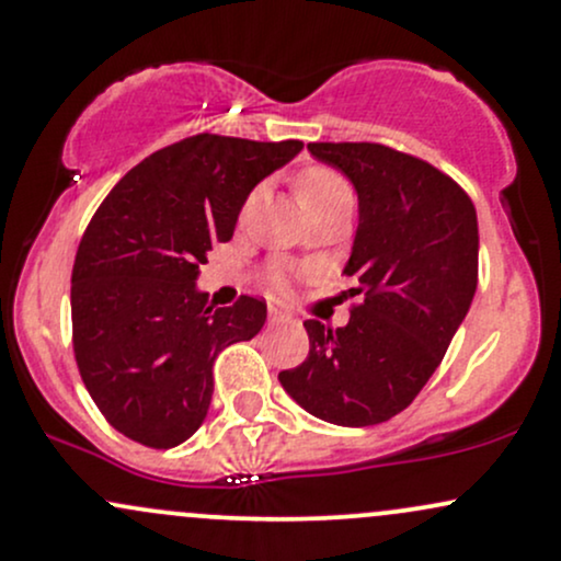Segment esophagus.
<instances>
[{
	"mask_svg": "<svg viewBox=\"0 0 561 561\" xmlns=\"http://www.w3.org/2000/svg\"><path fill=\"white\" fill-rule=\"evenodd\" d=\"M268 321H289V313L287 311H282V308H276V306H268Z\"/></svg>",
	"mask_w": 561,
	"mask_h": 561,
	"instance_id": "obj_1",
	"label": "esophagus"
}]
</instances>
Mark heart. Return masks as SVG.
<instances>
[{
  "label": "heart",
  "instance_id": "b5f03b06",
  "mask_svg": "<svg viewBox=\"0 0 561 561\" xmlns=\"http://www.w3.org/2000/svg\"><path fill=\"white\" fill-rule=\"evenodd\" d=\"M293 184L295 197H298V203L302 205L306 214L313 208H321V205H330L334 199H353L351 186H347L345 179L334 169H330V165H302V169L295 173ZM268 285L274 289H287V274L282 272V268H274L272 276H268Z\"/></svg>",
  "mask_w": 561,
  "mask_h": 561
}]
</instances>
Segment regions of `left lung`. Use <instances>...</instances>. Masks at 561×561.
<instances>
[{
  "label": "left lung",
  "mask_w": 561,
  "mask_h": 561,
  "mask_svg": "<svg viewBox=\"0 0 561 561\" xmlns=\"http://www.w3.org/2000/svg\"><path fill=\"white\" fill-rule=\"evenodd\" d=\"M358 192L345 276L351 319H308V358L279 371L302 409L343 427L388 422L416 398L478 289V214L448 173L379 141H311Z\"/></svg>",
  "instance_id": "obj_1"
}]
</instances>
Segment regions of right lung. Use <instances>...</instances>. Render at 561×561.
<instances>
[{"instance_id": "add662e5", "label": "right lung", "mask_w": 561, "mask_h": 561, "mask_svg": "<svg viewBox=\"0 0 561 561\" xmlns=\"http://www.w3.org/2000/svg\"><path fill=\"white\" fill-rule=\"evenodd\" d=\"M300 150V139L195 134L134 165L94 210L70 276L73 356L121 435L147 448L195 435L216 356L261 332L263 298L208 306L197 268L231 240L250 190Z\"/></svg>"}]
</instances>
